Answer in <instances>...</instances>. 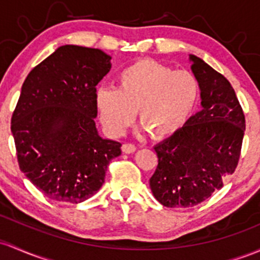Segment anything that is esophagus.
Wrapping results in <instances>:
<instances>
[{"label":"esophagus","mask_w":260,"mask_h":260,"mask_svg":"<svg viewBox=\"0 0 260 260\" xmlns=\"http://www.w3.org/2000/svg\"><path fill=\"white\" fill-rule=\"evenodd\" d=\"M137 150V147L135 144H131V143H124L122 145V152L125 154H131V153H135Z\"/></svg>","instance_id":"1"}]
</instances>
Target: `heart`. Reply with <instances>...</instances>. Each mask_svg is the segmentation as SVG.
<instances>
[{"mask_svg": "<svg viewBox=\"0 0 260 260\" xmlns=\"http://www.w3.org/2000/svg\"><path fill=\"white\" fill-rule=\"evenodd\" d=\"M118 88L100 87L95 104L111 136H121L138 111L142 127L153 139L169 138L187 122L199 99L196 76L161 62L143 59L119 73Z\"/></svg>", "mask_w": 260, "mask_h": 260, "instance_id": "obj_1", "label": "heart"}]
</instances>
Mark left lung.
<instances>
[{"label": "left lung", "mask_w": 260, "mask_h": 260, "mask_svg": "<svg viewBox=\"0 0 260 260\" xmlns=\"http://www.w3.org/2000/svg\"><path fill=\"white\" fill-rule=\"evenodd\" d=\"M201 90L202 110L178 133L154 147L158 167L149 184L165 207H192L209 199L235 173L246 118L230 81L190 55Z\"/></svg>", "instance_id": "obj_1"}]
</instances>
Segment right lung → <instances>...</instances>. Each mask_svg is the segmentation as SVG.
<instances>
[{
    "mask_svg": "<svg viewBox=\"0 0 260 260\" xmlns=\"http://www.w3.org/2000/svg\"><path fill=\"white\" fill-rule=\"evenodd\" d=\"M111 56L62 45L28 74L11 119L19 169L48 199L79 204L100 190L121 143L99 136L96 85Z\"/></svg>",
    "mask_w": 260,
    "mask_h": 260,
    "instance_id": "obj_1",
    "label": "right lung"
}]
</instances>
